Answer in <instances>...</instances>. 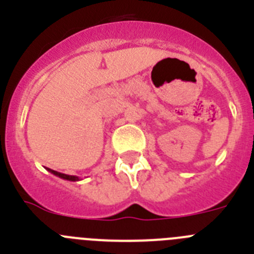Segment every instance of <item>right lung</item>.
<instances>
[{
  "mask_svg": "<svg viewBox=\"0 0 254 254\" xmlns=\"http://www.w3.org/2000/svg\"><path fill=\"white\" fill-rule=\"evenodd\" d=\"M47 170H48V172H51L52 174H55L56 177H60V178L66 179V181H71V182H77V181H80V178H78V177H76V176H68V174H64V173L56 172V170L49 169V168H47Z\"/></svg>",
  "mask_w": 254,
  "mask_h": 254,
  "instance_id": "obj_1",
  "label": "right lung"
}]
</instances>
